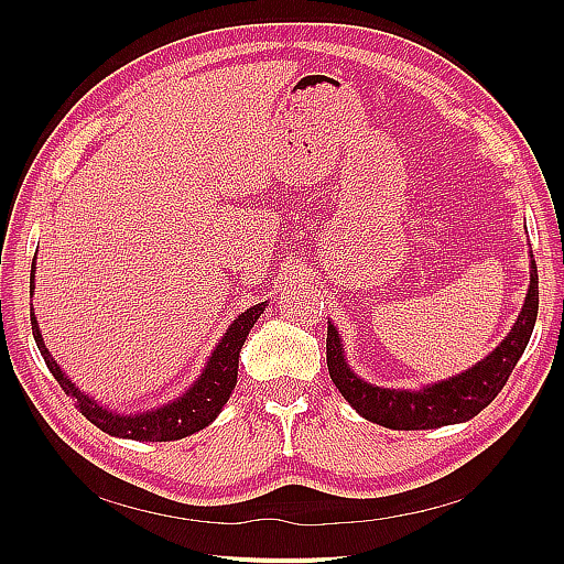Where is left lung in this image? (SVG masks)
<instances>
[{
  "label": "left lung",
  "instance_id": "8db88e82",
  "mask_svg": "<svg viewBox=\"0 0 564 564\" xmlns=\"http://www.w3.org/2000/svg\"><path fill=\"white\" fill-rule=\"evenodd\" d=\"M532 256L529 272V292L513 329L491 350L482 362L466 369L458 377L425 386L423 390H390L362 381L350 371L344 344L329 322L327 327V367L334 386L338 388L357 414L371 423L386 425L392 431H429L440 425L460 423L477 416L503 390L510 371L516 369L524 352L529 336L534 332L539 313V272Z\"/></svg>",
  "mask_w": 564,
  "mask_h": 564
}]
</instances>
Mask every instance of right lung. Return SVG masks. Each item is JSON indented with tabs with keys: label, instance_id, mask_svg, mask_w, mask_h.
I'll use <instances>...</instances> for the list:
<instances>
[{
	"label": "right lung",
	"instance_id": "1",
	"mask_svg": "<svg viewBox=\"0 0 564 564\" xmlns=\"http://www.w3.org/2000/svg\"><path fill=\"white\" fill-rule=\"evenodd\" d=\"M32 284H35V263H32ZM265 311V303H256L249 311H245L237 317L226 336L220 338V344L212 352L207 367H204L202 377L193 383V388L183 392V395L174 402H169L160 409H152L145 414H117L110 409L100 406L96 400H91L65 377V371L58 367V362L51 357L48 348L44 346V338L37 327V317L32 313V334H35V344L44 357L48 371L54 373V379L61 383V388L75 400V406L87 416L96 429H100L115 437H129V440H143V442H169L193 435L220 414V409L228 402L230 392L237 383V362H240V350L245 340L253 327V322L261 317Z\"/></svg>",
	"mask_w": 564,
	"mask_h": 564
}]
</instances>
